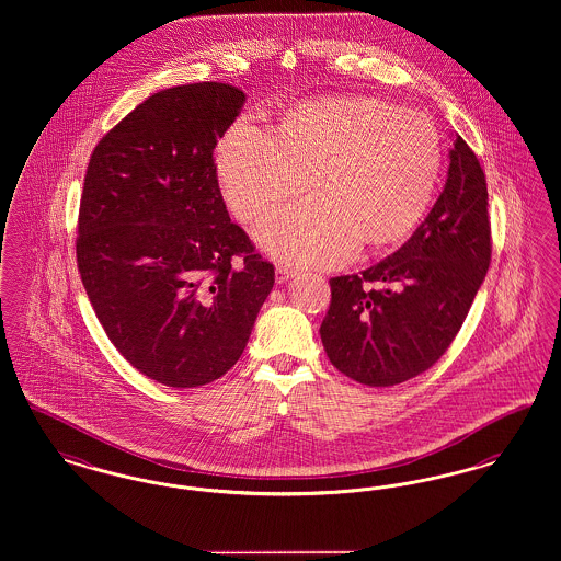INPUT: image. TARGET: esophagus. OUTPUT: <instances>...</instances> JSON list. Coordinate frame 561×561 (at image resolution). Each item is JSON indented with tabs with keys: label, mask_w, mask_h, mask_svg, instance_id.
Returning <instances> with one entry per match:
<instances>
[{
	"label": "esophagus",
	"mask_w": 561,
	"mask_h": 561,
	"mask_svg": "<svg viewBox=\"0 0 561 561\" xmlns=\"http://www.w3.org/2000/svg\"><path fill=\"white\" fill-rule=\"evenodd\" d=\"M294 274L295 272L291 267L276 266V274H274V276H276V283L283 285V283H287L289 278H294Z\"/></svg>",
	"instance_id": "34e87169"
}]
</instances>
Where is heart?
I'll return each instance as SVG.
<instances>
[{
    "label": "heart",
    "instance_id": "b5f03b06",
    "mask_svg": "<svg viewBox=\"0 0 561 561\" xmlns=\"http://www.w3.org/2000/svg\"><path fill=\"white\" fill-rule=\"evenodd\" d=\"M217 175L240 221H257L308 185L312 198L255 230L270 255L340 266L365 240L399 242L431 207L442 139L426 116L376 96H331L291 107L270 133L240 118L217 148Z\"/></svg>",
    "mask_w": 561,
    "mask_h": 561
}]
</instances>
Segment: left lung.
<instances>
[{
	"mask_svg": "<svg viewBox=\"0 0 561 561\" xmlns=\"http://www.w3.org/2000/svg\"><path fill=\"white\" fill-rule=\"evenodd\" d=\"M490 255L485 175L454 137L442 196L412 238L376 266L329 280L321 340L333 367L367 386H394L433 367L465 323Z\"/></svg>",
	"mask_w": 561,
	"mask_h": 561,
	"instance_id": "8db88e82",
	"label": "left lung"
}]
</instances>
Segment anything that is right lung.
Returning <instances> with one entry per match:
<instances>
[{"instance_id": "obj_1", "label": "right lung", "mask_w": 561, "mask_h": 561, "mask_svg": "<svg viewBox=\"0 0 561 561\" xmlns=\"http://www.w3.org/2000/svg\"><path fill=\"white\" fill-rule=\"evenodd\" d=\"M244 101L221 82L160 90L90 156L78 270L112 344L164 386L230 371L274 287V266L230 221L213 162Z\"/></svg>"}]
</instances>
